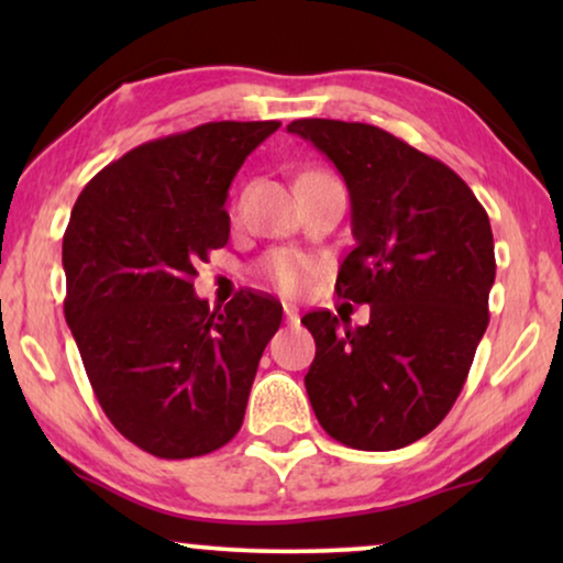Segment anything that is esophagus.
Wrapping results in <instances>:
<instances>
[{
	"label": "esophagus",
	"instance_id": "1",
	"mask_svg": "<svg viewBox=\"0 0 563 563\" xmlns=\"http://www.w3.org/2000/svg\"><path fill=\"white\" fill-rule=\"evenodd\" d=\"M284 320L289 322V325H297L299 322V310L295 305H284Z\"/></svg>",
	"mask_w": 563,
	"mask_h": 563
}]
</instances>
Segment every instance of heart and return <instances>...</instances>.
Returning a JSON list of instances; mask_svg holds the SVG:
<instances>
[{"mask_svg": "<svg viewBox=\"0 0 563 563\" xmlns=\"http://www.w3.org/2000/svg\"><path fill=\"white\" fill-rule=\"evenodd\" d=\"M312 264L307 258L299 256L295 251H274L268 253L264 261V274L276 289L284 295H297L305 289L307 279H310Z\"/></svg>", "mask_w": 563, "mask_h": 563, "instance_id": "heart-1", "label": "heart"}]
</instances>
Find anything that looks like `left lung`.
Instances as JSON below:
<instances>
[{
    "label": "left lung",
    "mask_w": 563,
    "mask_h": 563,
    "mask_svg": "<svg viewBox=\"0 0 563 563\" xmlns=\"http://www.w3.org/2000/svg\"><path fill=\"white\" fill-rule=\"evenodd\" d=\"M333 161L351 195L356 245L338 297L368 305L351 328L307 312L314 361L307 397L325 433L358 451H395L428 435L456 402L489 322L495 238L456 172L364 122L287 125Z\"/></svg>",
    "instance_id": "8db88e82"
}]
</instances>
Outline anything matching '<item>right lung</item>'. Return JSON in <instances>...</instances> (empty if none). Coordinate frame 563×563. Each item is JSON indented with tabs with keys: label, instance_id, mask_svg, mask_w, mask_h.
Masks as SVG:
<instances>
[{
	"label": "right lung",
	"instance_id": "1",
	"mask_svg": "<svg viewBox=\"0 0 563 563\" xmlns=\"http://www.w3.org/2000/svg\"><path fill=\"white\" fill-rule=\"evenodd\" d=\"M282 122H207L128 151L76 199L64 235L66 322L114 428L158 459H195L243 426L282 305L238 291L210 310L197 264L230 238L228 189Z\"/></svg>",
	"mask_w": 563,
	"mask_h": 563
}]
</instances>
